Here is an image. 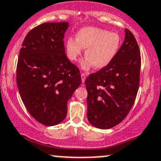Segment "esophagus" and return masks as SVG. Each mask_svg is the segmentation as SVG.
Here are the masks:
<instances>
[{
    "label": "esophagus",
    "instance_id": "esophagus-1",
    "mask_svg": "<svg viewBox=\"0 0 161 161\" xmlns=\"http://www.w3.org/2000/svg\"><path fill=\"white\" fill-rule=\"evenodd\" d=\"M86 74L85 73H82L81 74V79H82V82H84L86 81Z\"/></svg>",
    "mask_w": 161,
    "mask_h": 161
}]
</instances>
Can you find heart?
Instances as JSON below:
<instances>
[{
  "mask_svg": "<svg viewBox=\"0 0 161 161\" xmlns=\"http://www.w3.org/2000/svg\"><path fill=\"white\" fill-rule=\"evenodd\" d=\"M121 45V37L117 32H109L97 27H85L77 32L76 38L69 37L66 41L67 56L76 61L86 48V59L82 63L83 69L92 66L97 69L104 68L114 60Z\"/></svg>",
  "mask_w": 161,
  "mask_h": 161,
  "instance_id": "1",
  "label": "heart"
}]
</instances>
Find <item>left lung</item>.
<instances>
[{
	"label": "left lung",
	"mask_w": 161,
	"mask_h": 161,
	"mask_svg": "<svg viewBox=\"0 0 161 161\" xmlns=\"http://www.w3.org/2000/svg\"><path fill=\"white\" fill-rule=\"evenodd\" d=\"M117 53L108 66L86 79L87 117L92 125L108 129L120 123L133 106L140 81L141 55L129 29Z\"/></svg>",
	"instance_id": "obj_1"
}]
</instances>
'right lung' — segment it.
Returning <instances> with one entry per match:
<instances>
[{
  "mask_svg": "<svg viewBox=\"0 0 161 161\" xmlns=\"http://www.w3.org/2000/svg\"><path fill=\"white\" fill-rule=\"evenodd\" d=\"M69 23H46L24 38L16 66V82L25 108L38 123L55 125L65 119L67 101L80 86V72L65 53Z\"/></svg>",
  "mask_w": 161,
  "mask_h": 161,
  "instance_id": "obj_1",
  "label": "right lung"
}]
</instances>
